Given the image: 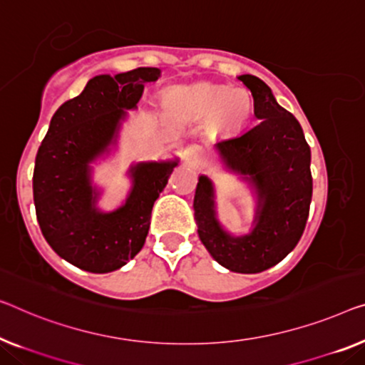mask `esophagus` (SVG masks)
<instances>
[{
    "label": "esophagus",
    "instance_id": "1",
    "mask_svg": "<svg viewBox=\"0 0 365 365\" xmlns=\"http://www.w3.org/2000/svg\"><path fill=\"white\" fill-rule=\"evenodd\" d=\"M183 162L188 167H197L201 162V152L197 145H187L183 149Z\"/></svg>",
    "mask_w": 365,
    "mask_h": 365
}]
</instances>
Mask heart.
Instances as JSON below:
<instances>
[{
  "label": "heart",
  "instance_id": "b5f03b06",
  "mask_svg": "<svg viewBox=\"0 0 365 365\" xmlns=\"http://www.w3.org/2000/svg\"><path fill=\"white\" fill-rule=\"evenodd\" d=\"M168 116L178 121H201L208 118L213 130L236 128L251 113V96L242 88L201 83L190 88H172L164 96Z\"/></svg>",
  "mask_w": 365,
  "mask_h": 365
}]
</instances>
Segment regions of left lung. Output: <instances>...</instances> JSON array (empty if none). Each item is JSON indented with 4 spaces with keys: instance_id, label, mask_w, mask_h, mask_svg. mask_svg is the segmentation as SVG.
Instances as JSON below:
<instances>
[{
    "instance_id": "left-lung-1",
    "label": "left lung",
    "mask_w": 365,
    "mask_h": 365,
    "mask_svg": "<svg viewBox=\"0 0 365 365\" xmlns=\"http://www.w3.org/2000/svg\"><path fill=\"white\" fill-rule=\"evenodd\" d=\"M251 90L259 123L216 144L232 170L247 175L259 195L257 221L251 235L230 237L215 220L213 187L200 177L195 192V221L205 247L226 269L255 274L279 264L293 251L307 226L313 193L312 150L300 123L275 101L262 80L241 75Z\"/></svg>"
}]
</instances>
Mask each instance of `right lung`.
<instances>
[{
	"instance_id": "right-lung-1",
	"label": "right lung",
	"mask_w": 365,
	"mask_h": 365,
	"mask_svg": "<svg viewBox=\"0 0 365 365\" xmlns=\"http://www.w3.org/2000/svg\"><path fill=\"white\" fill-rule=\"evenodd\" d=\"M159 75V68L139 67L116 77L91 78L78 96L56 111L37 150L32 192L41 231L53 251L83 270L113 272L143 249L152 206L177 165H135L126 205L106 215L93 206L88 162L111 143L124 108H135L144 85Z\"/></svg>"
}]
</instances>
